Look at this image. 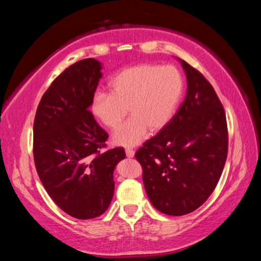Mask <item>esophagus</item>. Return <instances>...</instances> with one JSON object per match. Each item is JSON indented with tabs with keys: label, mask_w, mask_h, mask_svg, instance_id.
<instances>
[{
	"label": "esophagus",
	"mask_w": 261,
	"mask_h": 261,
	"mask_svg": "<svg viewBox=\"0 0 261 261\" xmlns=\"http://www.w3.org/2000/svg\"><path fill=\"white\" fill-rule=\"evenodd\" d=\"M125 154H126L127 158H134V156H135V151H134V149H132V148L127 147V148L125 149Z\"/></svg>",
	"instance_id": "obj_1"
}]
</instances>
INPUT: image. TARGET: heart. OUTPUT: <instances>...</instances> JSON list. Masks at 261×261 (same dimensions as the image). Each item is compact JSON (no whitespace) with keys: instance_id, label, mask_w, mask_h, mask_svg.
Segmentation results:
<instances>
[{"instance_id":"obj_1","label":"heart","mask_w":261,"mask_h":261,"mask_svg":"<svg viewBox=\"0 0 261 261\" xmlns=\"http://www.w3.org/2000/svg\"><path fill=\"white\" fill-rule=\"evenodd\" d=\"M184 82L174 65L138 64L126 68L109 82L110 93L98 92L91 102L94 118L116 130L127 112L132 117L115 132L120 146H136L152 132L160 131L171 120L183 94Z\"/></svg>"}]
</instances>
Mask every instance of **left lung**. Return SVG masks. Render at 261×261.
<instances>
[{
	"instance_id": "left-lung-1",
	"label": "left lung",
	"mask_w": 261,
	"mask_h": 261,
	"mask_svg": "<svg viewBox=\"0 0 261 261\" xmlns=\"http://www.w3.org/2000/svg\"><path fill=\"white\" fill-rule=\"evenodd\" d=\"M188 91L177 113L136 153L152 205L161 213H191L208 199L228 154L226 113L210 82L185 61Z\"/></svg>"
}]
</instances>
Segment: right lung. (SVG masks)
<instances>
[{"label": "right lung", "mask_w": 261, "mask_h": 261, "mask_svg": "<svg viewBox=\"0 0 261 261\" xmlns=\"http://www.w3.org/2000/svg\"><path fill=\"white\" fill-rule=\"evenodd\" d=\"M101 63L70 65L42 95L33 124V156L43 188L60 208L79 220L103 214L114 196V169L122 147L101 152L108 134L90 112Z\"/></svg>", "instance_id": "1"}]
</instances>
